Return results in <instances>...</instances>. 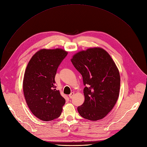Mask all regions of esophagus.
Listing matches in <instances>:
<instances>
[{
  "mask_svg": "<svg viewBox=\"0 0 147 147\" xmlns=\"http://www.w3.org/2000/svg\"><path fill=\"white\" fill-rule=\"evenodd\" d=\"M74 95H75V93H74V92H72V93L69 95V97L70 98H72L74 97Z\"/></svg>",
  "mask_w": 147,
  "mask_h": 147,
  "instance_id": "obj_1",
  "label": "esophagus"
}]
</instances>
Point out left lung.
Instances as JSON below:
<instances>
[{"mask_svg": "<svg viewBox=\"0 0 147 147\" xmlns=\"http://www.w3.org/2000/svg\"><path fill=\"white\" fill-rule=\"evenodd\" d=\"M83 78L84 102L79 114L92 121L103 119L115 106L119 94L120 75L110 55L100 47L89 48L71 59Z\"/></svg>", "mask_w": 147, "mask_h": 147, "instance_id": "8db88e82", "label": "left lung"}]
</instances>
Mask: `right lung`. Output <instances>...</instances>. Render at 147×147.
Wrapping results in <instances>:
<instances>
[{
	"mask_svg": "<svg viewBox=\"0 0 147 147\" xmlns=\"http://www.w3.org/2000/svg\"><path fill=\"white\" fill-rule=\"evenodd\" d=\"M67 52L61 48L42 49L26 66L23 81L24 94L32 114L44 121L58 118L65 99L55 86L57 69Z\"/></svg>",
	"mask_w": 147,
	"mask_h": 147,
	"instance_id": "add662e5",
	"label": "right lung"
}]
</instances>
